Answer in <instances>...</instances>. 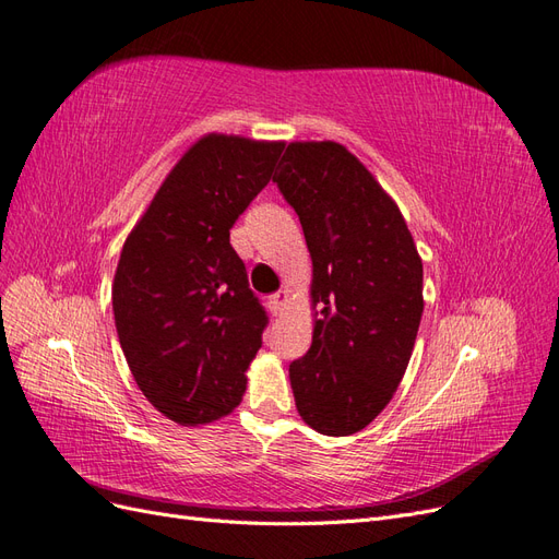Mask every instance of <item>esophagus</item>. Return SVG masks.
<instances>
[{
  "label": "esophagus",
  "mask_w": 559,
  "mask_h": 559,
  "mask_svg": "<svg viewBox=\"0 0 559 559\" xmlns=\"http://www.w3.org/2000/svg\"><path fill=\"white\" fill-rule=\"evenodd\" d=\"M285 305H288V293H285V290L269 297V311L274 313V317H278V313L285 309Z\"/></svg>",
  "instance_id": "esophagus-1"
}]
</instances>
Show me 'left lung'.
<instances>
[{
    "instance_id": "obj_1",
    "label": "left lung",
    "mask_w": 559,
    "mask_h": 559,
    "mask_svg": "<svg viewBox=\"0 0 559 559\" xmlns=\"http://www.w3.org/2000/svg\"><path fill=\"white\" fill-rule=\"evenodd\" d=\"M274 181L311 254L309 352L290 364L295 406L321 435L378 418L402 382L423 317V260L402 210L335 141H293Z\"/></svg>"
}]
</instances>
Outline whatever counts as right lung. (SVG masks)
I'll list each match as a JSON object with an SVG mask.
<instances>
[{
    "mask_svg": "<svg viewBox=\"0 0 559 559\" xmlns=\"http://www.w3.org/2000/svg\"><path fill=\"white\" fill-rule=\"evenodd\" d=\"M283 146L200 136L122 246L112 281L120 347L143 396L177 425L219 420L246 394L266 311L228 238Z\"/></svg>",
    "mask_w": 559,
    "mask_h": 559,
    "instance_id": "1",
    "label": "right lung"
}]
</instances>
